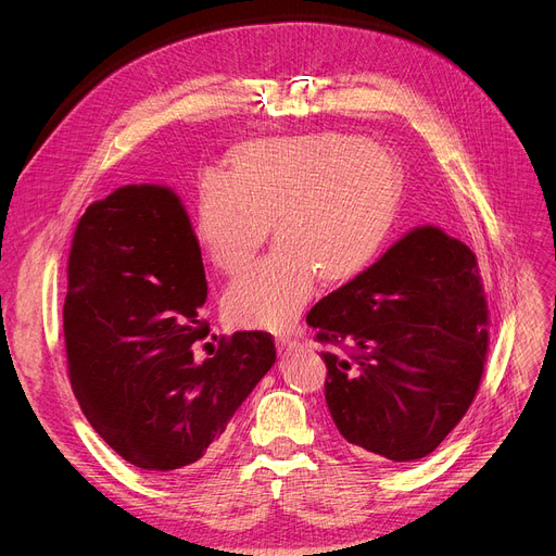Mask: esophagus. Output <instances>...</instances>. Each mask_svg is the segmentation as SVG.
<instances>
[{"label":"esophagus","mask_w":556,"mask_h":556,"mask_svg":"<svg viewBox=\"0 0 556 556\" xmlns=\"http://www.w3.org/2000/svg\"><path fill=\"white\" fill-rule=\"evenodd\" d=\"M276 345H278V354H280V356H287V354H291L293 350L299 348L296 339H289V337H280Z\"/></svg>","instance_id":"34e87169"}]
</instances>
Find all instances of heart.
<instances>
[{
    "label": "heart",
    "instance_id": "heart-1",
    "mask_svg": "<svg viewBox=\"0 0 556 556\" xmlns=\"http://www.w3.org/2000/svg\"><path fill=\"white\" fill-rule=\"evenodd\" d=\"M397 202L400 168L377 143L323 132L238 146L228 177L200 181V244L226 276L251 263L269 224L276 249L226 289L228 320L285 330L314 296L316 278L339 285L368 267Z\"/></svg>",
    "mask_w": 556,
    "mask_h": 556
}]
</instances>
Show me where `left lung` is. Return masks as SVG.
<instances>
[{
    "label": "left lung",
    "instance_id": "left-lung-1",
    "mask_svg": "<svg viewBox=\"0 0 556 556\" xmlns=\"http://www.w3.org/2000/svg\"><path fill=\"white\" fill-rule=\"evenodd\" d=\"M476 255L419 226L309 314L328 366L325 402L352 453L410 463L469 410L489 332Z\"/></svg>",
    "mask_w": 556,
    "mask_h": 556
}]
</instances>
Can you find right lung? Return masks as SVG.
<instances>
[{
  "mask_svg": "<svg viewBox=\"0 0 556 556\" xmlns=\"http://www.w3.org/2000/svg\"><path fill=\"white\" fill-rule=\"evenodd\" d=\"M206 293L200 242L170 188L123 186L80 217L62 309L70 381L93 431L146 471L213 453L276 362L257 330L219 337L194 362L211 334L198 314Z\"/></svg>",
  "mask_w": 556,
  "mask_h": 556,
  "instance_id": "obj_1",
  "label": "right lung"
}]
</instances>
